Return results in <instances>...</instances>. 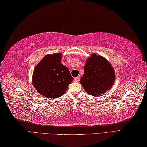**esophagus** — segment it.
<instances>
[{
    "mask_svg": "<svg viewBox=\"0 0 147 147\" xmlns=\"http://www.w3.org/2000/svg\"><path fill=\"white\" fill-rule=\"evenodd\" d=\"M79 80H80V78L79 77H76V78H74V80L75 82H79Z\"/></svg>",
    "mask_w": 147,
    "mask_h": 147,
    "instance_id": "esophagus-1",
    "label": "esophagus"
}]
</instances>
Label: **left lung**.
I'll list each match as a JSON object with an SVG mask.
<instances>
[{
  "mask_svg": "<svg viewBox=\"0 0 147 147\" xmlns=\"http://www.w3.org/2000/svg\"><path fill=\"white\" fill-rule=\"evenodd\" d=\"M115 78V71L110 63L102 56L92 54L86 60L80 82L87 93L98 96L111 89Z\"/></svg>",
  "mask_w": 147,
  "mask_h": 147,
  "instance_id": "left-lung-1",
  "label": "left lung"
}]
</instances>
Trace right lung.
I'll use <instances>...</instances> for the list:
<instances>
[{
	"mask_svg": "<svg viewBox=\"0 0 147 147\" xmlns=\"http://www.w3.org/2000/svg\"><path fill=\"white\" fill-rule=\"evenodd\" d=\"M61 60L60 53L46 55L34 70V87L46 98L61 96L73 80L68 68L61 64Z\"/></svg>",
	"mask_w": 147,
	"mask_h": 147,
	"instance_id": "obj_1",
	"label": "right lung"
}]
</instances>
